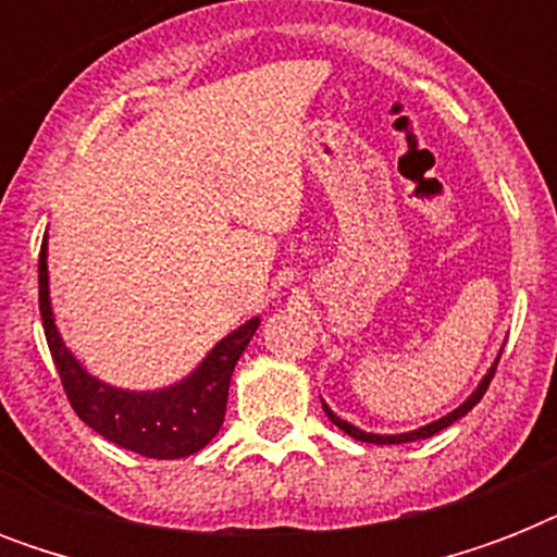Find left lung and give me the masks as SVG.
Wrapping results in <instances>:
<instances>
[{
    "label": "left lung",
    "instance_id": "1",
    "mask_svg": "<svg viewBox=\"0 0 557 557\" xmlns=\"http://www.w3.org/2000/svg\"><path fill=\"white\" fill-rule=\"evenodd\" d=\"M497 361H500V358H494L492 370L485 372L483 381L476 384L474 393H471V396H468L466 401H462V405L457 407V410H450L448 416H442V419H436V422H431V424H422V428H416V431H407V433H367V431H361V428H356V424H349L347 419H341V416L332 413L330 405H326V401H323V410H326V416H330V422H332V424H338L341 431L349 433L352 440L370 442V445H401V442L428 440V436H433V433L445 431L448 424H454V422H457V419H462V416H466L468 410H471V407H474L476 401H480V398L485 396V389H488V384H492V379H494V370H497Z\"/></svg>",
    "mask_w": 557,
    "mask_h": 557
}]
</instances>
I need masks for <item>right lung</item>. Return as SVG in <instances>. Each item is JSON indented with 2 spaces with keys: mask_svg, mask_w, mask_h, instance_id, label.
Returning a JSON list of instances; mask_svg holds the SVG:
<instances>
[{
  "mask_svg": "<svg viewBox=\"0 0 557 557\" xmlns=\"http://www.w3.org/2000/svg\"><path fill=\"white\" fill-rule=\"evenodd\" d=\"M39 314L48 349L74 413L103 440L152 459H178L201 450L225 422L227 387L239 356L260 326L251 318L219 341L187 379L161 389H121L95 379L60 338L48 295V234L39 248Z\"/></svg>",
  "mask_w": 557,
  "mask_h": 557,
  "instance_id": "obj_1",
  "label": "right lung"
}]
</instances>
